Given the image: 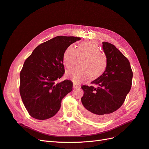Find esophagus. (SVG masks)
<instances>
[{"mask_svg": "<svg viewBox=\"0 0 149 149\" xmlns=\"http://www.w3.org/2000/svg\"><path fill=\"white\" fill-rule=\"evenodd\" d=\"M80 88L79 84H78L76 83H73V88L76 89V88Z\"/></svg>", "mask_w": 149, "mask_h": 149, "instance_id": "1", "label": "esophagus"}]
</instances>
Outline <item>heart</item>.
Segmentation results:
<instances>
[{
  "mask_svg": "<svg viewBox=\"0 0 149 149\" xmlns=\"http://www.w3.org/2000/svg\"><path fill=\"white\" fill-rule=\"evenodd\" d=\"M86 56L81 63V66L74 67L66 71V76L74 83H79L88 77L97 78L105 71L107 61L101 49L94 42H84L80 44L77 49L73 45L68 46L64 52L63 62L67 68L74 65L76 55Z\"/></svg>",
  "mask_w": 149,
  "mask_h": 149,
  "instance_id": "1",
  "label": "heart"
}]
</instances>
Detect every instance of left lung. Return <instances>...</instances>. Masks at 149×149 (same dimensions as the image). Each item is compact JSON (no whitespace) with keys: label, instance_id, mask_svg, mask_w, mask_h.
<instances>
[{"label":"left lung","instance_id":"obj_1","mask_svg":"<svg viewBox=\"0 0 149 149\" xmlns=\"http://www.w3.org/2000/svg\"><path fill=\"white\" fill-rule=\"evenodd\" d=\"M107 66L105 71L91 83L83 85V112L95 122L109 118L121 107L131 89L133 73L128 59L113 45L103 42Z\"/></svg>","mask_w":149,"mask_h":149}]
</instances>
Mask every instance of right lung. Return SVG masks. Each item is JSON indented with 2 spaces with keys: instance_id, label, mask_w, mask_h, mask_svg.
<instances>
[{
  "instance_id": "add662e5",
  "label": "right lung",
  "mask_w": 149,
  "mask_h": 149,
  "mask_svg": "<svg viewBox=\"0 0 149 149\" xmlns=\"http://www.w3.org/2000/svg\"><path fill=\"white\" fill-rule=\"evenodd\" d=\"M81 39L59 36L36 47L20 73V95L29 114L46 120L60 109L61 100L73 90V82L57 83L65 73L63 56L66 48Z\"/></svg>"
}]
</instances>
